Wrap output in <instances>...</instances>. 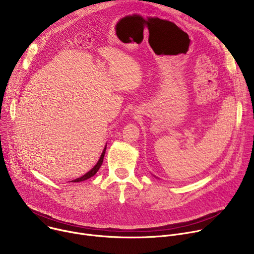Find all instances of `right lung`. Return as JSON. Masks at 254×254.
I'll return each instance as SVG.
<instances>
[{
    "instance_id": "add662e5",
    "label": "right lung",
    "mask_w": 254,
    "mask_h": 254,
    "mask_svg": "<svg viewBox=\"0 0 254 254\" xmlns=\"http://www.w3.org/2000/svg\"><path fill=\"white\" fill-rule=\"evenodd\" d=\"M105 150H106V147L104 148V150H103V152H102V154H101V156H100L99 161L97 162V164H96L88 173H86L85 175H83V176L80 177V178H77V179H75V180H73V181H71V182H81V181H85V180H87V179L93 177V176L97 173V171L99 170V168H100L101 165H102L103 158H104V154H105Z\"/></svg>"
}]
</instances>
